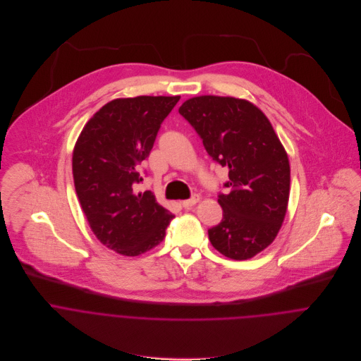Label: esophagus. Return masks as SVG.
<instances>
[{
	"label": "esophagus",
	"mask_w": 361,
	"mask_h": 361,
	"mask_svg": "<svg viewBox=\"0 0 361 361\" xmlns=\"http://www.w3.org/2000/svg\"><path fill=\"white\" fill-rule=\"evenodd\" d=\"M199 200H200L199 196H193V197H190V199H188V200H183L180 204H182L183 208H190V207L195 206Z\"/></svg>",
	"instance_id": "34e87169"
}]
</instances>
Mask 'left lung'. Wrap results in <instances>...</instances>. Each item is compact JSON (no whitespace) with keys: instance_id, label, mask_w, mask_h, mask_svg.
Masks as SVG:
<instances>
[{"instance_id":"8db88e82","label":"left lung","mask_w":361,"mask_h":361,"mask_svg":"<svg viewBox=\"0 0 361 361\" xmlns=\"http://www.w3.org/2000/svg\"><path fill=\"white\" fill-rule=\"evenodd\" d=\"M208 155L229 169L218 195L222 219L208 229L225 257L247 259L268 247L283 222L290 188L288 154L268 118L255 104L200 96L180 105Z\"/></svg>"}]
</instances>
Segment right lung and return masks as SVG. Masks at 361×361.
I'll use <instances>...</instances> for the list:
<instances>
[{
	"label": "right lung",
	"instance_id": "add662e5",
	"mask_svg": "<svg viewBox=\"0 0 361 361\" xmlns=\"http://www.w3.org/2000/svg\"><path fill=\"white\" fill-rule=\"evenodd\" d=\"M179 96H139L105 104L83 128L73 150L78 199L97 239L123 256H139L165 238L173 215L150 192L136 193L142 162Z\"/></svg>",
	"mask_w": 361,
	"mask_h": 361
}]
</instances>
